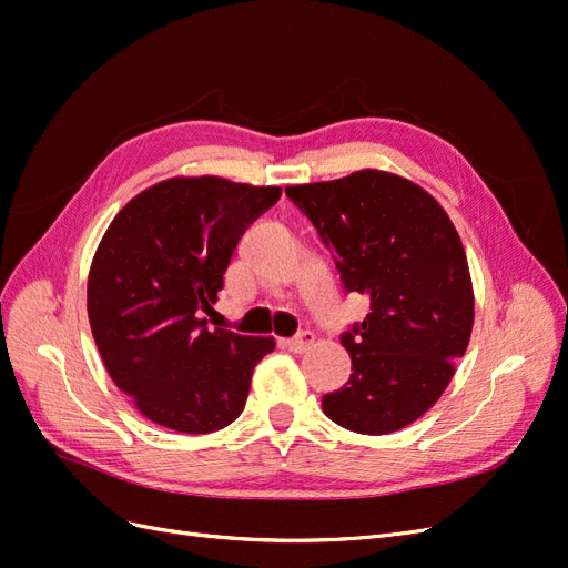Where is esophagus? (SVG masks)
<instances>
[{
  "mask_svg": "<svg viewBox=\"0 0 568 568\" xmlns=\"http://www.w3.org/2000/svg\"><path fill=\"white\" fill-rule=\"evenodd\" d=\"M315 343V334L313 332H301V334H296L294 338H286L284 341V346L288 348V351H294V353H305L307 348H311Z\"/></svg>",
  "mask_w": 568,
  "mask_h": 568,
  "instance_id": "obj_1",
  "label": "esophagus"
}]
</instances>
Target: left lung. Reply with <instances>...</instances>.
I'll use <instances>...</instances> for the list:
<instances>
[{
  "label": "left lung",
  "instance_id": "left-lung-1",
  "mask_svg": "<svg viewBox=\"0 0 568 568\" xmlns=\"http://www.w3.org/2000/svg\"><path fill=\"white\" fill-rule=\"evenodd\" d=\"M286 194L336 255L346 291L369 298V315L341 336L353 372L324 395V415L355 434L398 432L440 398L471 338V274L453 220L419 184L369 168Z\"/></svg>",
  "mask_w": 568,
  "mask_h": 568
}]
</instances>
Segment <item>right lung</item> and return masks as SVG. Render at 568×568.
Masks as SVG:
<instances>
[{"label": "right lung", "mask_w": 568, "mask_h": 568, "mask_svg": "<svg viewBox=\"0 0 568 568\" xmlns=\"http://www.w3.org/2000/svg\"><path fill=\"white\" fill-rule=\"evenodd\" d=\"M280 186L170 178L123 205L88 280L92 336L113 384L153 424L213 434L246 405L270 336L209 329L232 253Z\"/></svg>", "instance_id": "obj_1"}]
</instances>
